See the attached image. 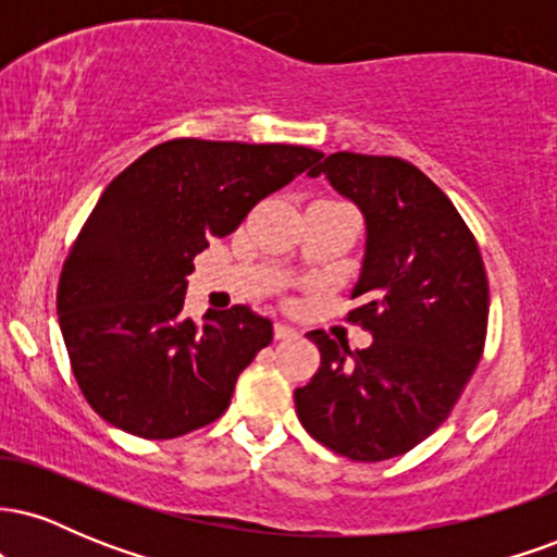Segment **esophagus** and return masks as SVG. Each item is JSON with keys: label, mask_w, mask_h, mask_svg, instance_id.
Listing matches in <instances>:
<instances>
[{"label": "esophagus", "mask_w": 557, "mask_h": 557, "mask_svg": "<svg viewBox=\"0 0 557 557\" xmlns=\"http://www.w3.org/2000/svg\"><path fill=\"white\" fill-rule=\"evenodd\" d=\"M296 335H298L296 327H290V324L285 322H274V337H277V341H290V337Z\"/></svg>", "instance_id": "1"}]
</instances>
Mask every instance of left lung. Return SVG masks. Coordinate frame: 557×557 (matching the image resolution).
<instances>
[{"instance_id":"obj_1","label":"left lung","mask_w":557,"mask_h":557,"mask_svg":"<svg viewBox=\"0 0 557 557\" xmlns=\"http://www.w3.org/2000/svg\"><path fill=\"white\" fill-rule=\"evenodd\" d=\"M324 175L363 214V259L350 322L372 345L350 350L306 332L322 363L296 389L311 437L350 461H387L447 419L482 359L490 290L482 253L461 214L424 172L398 157L330 154Z\"/></svg>"}]
</instances>
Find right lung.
<instances>
[{"label": "right lung", "mask_w": 557, "mask_h": 557, "mask_svg": "<svg viewBox=\"0 0 557 557\" xmlns=\"http://www.w3.org/2000/svg\"><path fill=\"white\" fill-rule=\"evenodd\" d=\"M324 154L306 146L175 138L120 172L62 267L57 314L75 380L101 419L146 440L212 424L272 343L248 306L183 317L194 259Z\"/></svg>", "instance_id": "right-lung-1"}]
</instances>
